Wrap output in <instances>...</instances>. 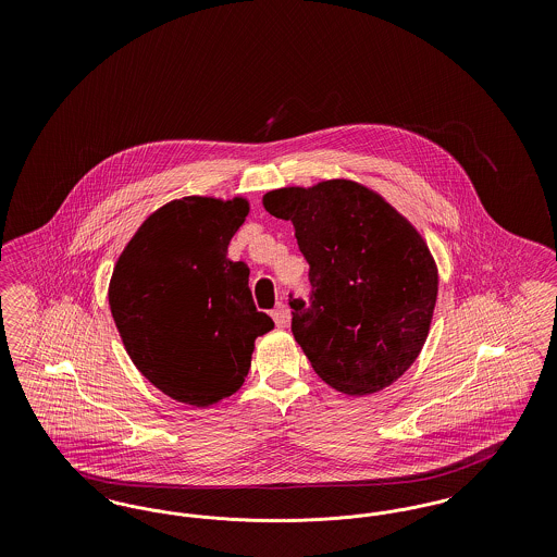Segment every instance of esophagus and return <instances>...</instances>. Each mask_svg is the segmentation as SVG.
Wrapping results in <instances>:
<instances>
[{"label": "esophagus", "instance_id": "34e87169", "mask_svg": "<svg viewBox=\"0 0 557 557\" xmlns=\"http://www.w3.org/2000/svg\"><path fill=\"white\" fill-rule=\"evenodd\" d=\"M271 318L277 327H288V323H290V313H288L286 305H282V302L271 311Z\"/></svg>", "mask_w": 557, "mask_h": 557}]
</instances>
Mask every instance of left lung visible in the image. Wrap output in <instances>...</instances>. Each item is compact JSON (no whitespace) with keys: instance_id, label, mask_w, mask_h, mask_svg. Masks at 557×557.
<instances>
[{"instance_id":"1","label":"left lung","mask_w":557,"mask_h":557,"mask_svg":"<svg viewBox=\"0 0 557 557\" xmlns=\"http://www.w3.org/2000/svg\"><path fill=\"white\" fill-rule=\"evenodd\" d=\"M269 214L292 221L311 302L292 298V334L319 377L350 397L391 386L424 346L438 269L420 232L350 180L280 187Z\"/></svg>"}]
</instances>
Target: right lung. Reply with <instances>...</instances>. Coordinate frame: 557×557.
<instances>
[{"instance_id":"1","label":"right lung","mask_w":557,"mask_h":557,"mask_svg":"<svg viewBox=\"0 0 557 557\" xmlns=\"http://www.w3.org/2000/svg\"><path fill=\"white\" fill-rule=\"evenodd\" d=\"M250 211L236 196H186L152 212L121 252L108 286L127 355L159 391L209 407L232 397L255 341L273 330L248 288L250 269L227 259Z\"/></svg>"}]
</instances>
